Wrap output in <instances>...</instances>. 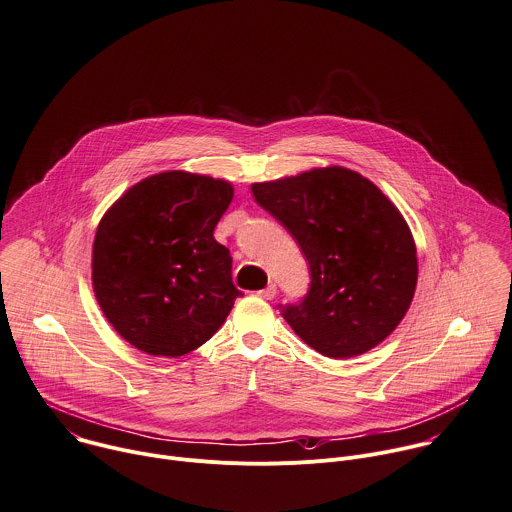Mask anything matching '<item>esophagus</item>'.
Masks as SVG:
<instances>
[{"label": "esophagus", "instance_id": "esophagus-1", "mask_svg": "<svg viewBox=\"0 0 512 512\" xmlns=\"http://www.w3.org/2000/svg\"><path fill=\"white\" fill-rule=\"evenodd\" d=\"M260 298H264V300H272L274 296H276V284H268L266 288H262V290H258L256 292Z\"/></svg>", "mask_w": 512, "mask_h": 512}]
</instances>
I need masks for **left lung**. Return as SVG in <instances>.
Segmentation results:
<instances>
[{
  "label": "left lung",
  "mask_w": 512,
  "mask_h": 512,
  "mask_svg": "<svg viewBox=\"0 0 512 512\" xmlns=\"http://www.w3.org/2000/svg\"><path fill=\"white\" fill-rule=\"evenodd\" d=\"M252 194L308 262L306 296L278 304L292 330L328 358L380 344L404 318L418 276L416 246L396 206L340 166L252 184Z\"/></svg>",
  "instance_id": "obj_1"
}]
</instances>
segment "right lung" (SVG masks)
<instances>
[{
	"instance_id": "add662e5",
	"label": "right lung",
	"mask_w": 512,
	"mask_h": 512,
	"mask_svg": "<svg viewBox=\"0 0 512 512\" xmlns=\"http://www.w3.org/2000/svg\"><path fill=\"white\" fill-rule=\"evenodd\" d=\"M224 180L164 172L132 186L102 218L92 254L108 322L152 356H184L224 324L242 292L214 228L232 202Z\"/></svg>"
}]
</instances>
